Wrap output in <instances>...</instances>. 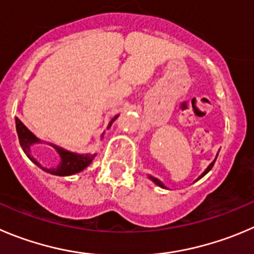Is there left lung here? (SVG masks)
Listing matches in <instances>:
<instances>
[{"label":"left lung","instance_id":"left-lung-1","mask_svg":"<svg viewBox=\"0 0 254 254\" xmlns=\"http://www.w3.org/2000/svg\"><path fill=\"white\" fill-rule=\"evenodd\" d=\"M217 156H218V154H217ZM216 159H217V157H216V158H214V161H213V162H212L211 165H209V166H208V167H207V168H206V171H204V172H203V173H202V175H201V176H199V177H198V178H197V181H198V180H201V178H202V177H203V176H206V175H207V173H208V172H209V171H211V170H212V167H213V165H214V162H216ZM148 178H149V180H151V181H153V182H154V183H156V185H157V186H159V187H162V188H166V187H165V185H163V183H162V182H161V181H159V180H157V178H156V177H152V176H148Z\"/></svg>","mask_w":254,"mask_h":254}]
</instances>
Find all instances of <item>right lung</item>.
Masks as SVG:
<instances>
[{
  "instance_id": "right-lung-1",
  "label": "right lung",
  "mask_w": 254,
  "mask_h": 254,
  "mask_svg": "<svg viewBox=\"0 0 254 254\" xmlns=\"http://www.w3.org/2000/svg\"><path fill=\"white\" fill-rule=\"evenodd\" d=\"M117 117H118V115L115 116V117L110 121L107 128H110L111 126H112V123L117 120ZM16 131H17V134H18V139H20V144H21V147H22L23 152L26 153V156H27L36 166H38L41 170H43L45 172H47V173H51V175L71 176V175H74V173L81 172V171H83L87 166L91 165V162H92V159L95 158V156H96V154L73 153V152H69V151H66V149L61 148V147H57V146H55V144H51L53 148L56 149L57 153L60 154V158H61V161H60L59 165L55 166V167H51V168L43 167L40 162H38L37 159H36L35 157L31 154V148H32L33 144L41 143L42 141H41V139H38L37 137H36L35 134H33L32 132H31L30 129H28L20 120H18V118H16Z\"/></svg>"
}]
</instances>
